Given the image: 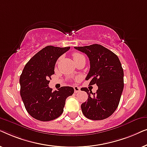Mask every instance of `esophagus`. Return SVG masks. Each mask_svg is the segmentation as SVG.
<instances>
[{
    "label": "esophagus",
    "instance_id": "obj_1",
    "mask_svg": "<svg viewBox=\"0 0 147 147\" xmlns=\"http://www.w3.org/2000/svg\"><path fill=\"white\" fill-rule=\"evenodd\" d=\"M74 92H75V93H78V92H80V89L78 86H74Z\"/></svg>",
    "mask_w": 147,
    "mask_h": 147
}]
</instances>
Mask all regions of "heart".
<instances>
[{
	"mask_svg": "<svg viewBox=\"0 0 147 147\" xmlns=\"http://www.w3.org/2000/svg\"><path fill=\"white\" fill-rule=\"evenodd\" d=\"M82 56H84V55H82V54H80V53H74L73 57H74V59L75 60L76 59H78V58L82 57Z\"/></svg>",
	"mask_w": 147,
	"mask_h": 147,
	"instance_id": "obj_1",
	"label": "heart"
}]
</instances>
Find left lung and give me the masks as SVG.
I'll use <instances>...</instances> for the list:
<instances>
[{
	"label": "left lung",
	"instance_id": "1",
	"mask_svg": "<svg viewBox=\"0 0 147 147\" xmlns=\"http://www.w3.org/2000/svg\"><path fill=\"white\" fill-rule=\"evenodd\" d=\"M89 58L90 68L86 80L90 85L96 84V93L82 88L88 98L81 105L84 115L90 120L106 119L112 115L119 104L124 88V71L118 56L99 44L75 47Z\"/></svg>",
	"mask_w": 147,
	"mask_h": 147
}]
</instances>
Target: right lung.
I'll return each instance as SVG.
<instances>
[{"label": "right lung", "mask_w": 147, "mask_h": 147, "mask_svg": "<svg viewBox=\"0 0 147 147\" xmlns=\"http://www.w3.org/2000/svg\"><path fill=\"white\" fill-rule=\"evenodd\" d=\"M70 47L47 46L36 53L26 64L20 76V93L28 113L40 121H50L63 112L65 100L74 94L69 86L52 91L49 79L54 74L58 58Z\"/></svg>", "instance_id": "obj_1"}]
</instances>
